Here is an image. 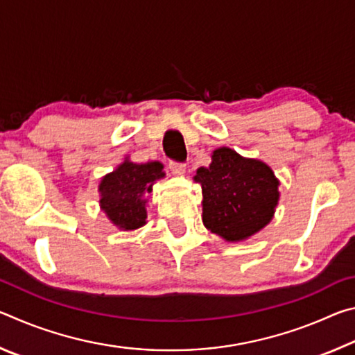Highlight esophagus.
Wrapping results in <instances>:
<instances>
[{"label": "esophagus", "mask_w": 355, "mask_h": 355, "mask_svg": "<svg viewBox=\"0 0 355 355\" xmlns=\"http://www.w3.org/2000/svg\"><path fill=\"white\" fill-rule=\"evenodd\" d=\"M169 169L175 177H183L186 173V164H183V163H171Z\"/></svg>", "instance_id": "obj_1"}]
</instances>
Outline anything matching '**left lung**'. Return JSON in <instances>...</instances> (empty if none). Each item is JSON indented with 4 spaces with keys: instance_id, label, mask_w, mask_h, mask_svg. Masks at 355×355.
<instances>
[{
    "instance_id": "left-lung-1",
    "label": "left lung",
    "mask_w": 355,
    "mask_h": 355,
    "mask_svg": "<svg viewBox=\"0 0 355 355\" xmlns=\"http://www.w3.org/2000/svg\"><path fill=\"white\" fill-rule=\"evenodd\" d=\"M194 182L202 186V220L227 243H241L272 220L279 205V178L266 163L219 147L211 164L199 167Z\"/></svg>"
}]
</instances>
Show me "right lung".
Here are the masks:
<instances>
[{"instance_id":"add662e5","label":"right lung","mask_w":355,"mask_h":355,"mask_svg":"<svg viewBox=\"0 0 355 355\" xmlns=\"http://www.w3.org/2000/svg\"><path fill=\"white\" fill-rule=\"evenodd\" d=\"M159 161L133 163L130 156L98 183L100 208L119 230L133 232L147 224V203L153 184L166 177Z\"/></svg>"}]
</instances>
